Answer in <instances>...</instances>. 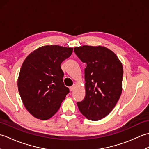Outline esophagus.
Segmentation results:
<instances>
[{
    "label": "esophagus",
    "mask_w": 149,
    "mask_h": 149,
    "mask_svg": "<svg viewBox=\"0 0 149 149\" xmlns=\"http://www.w3.org/2000/svg\"><path fill=\"white\" fill-rule=\"evenodd\" d=\"M75 88H76V85L74 84L71 87H70V91H74L75 89Z\"/></svg>",
    "instance_id": "obj_1"
}]
</instances>
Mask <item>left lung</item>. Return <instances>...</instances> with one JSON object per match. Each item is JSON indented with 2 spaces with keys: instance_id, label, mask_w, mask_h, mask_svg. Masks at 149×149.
I'll list each match as a JSON object with an SVG mask.
<instances>
[{
  "instance_id": "1",
  "label": "left lung",
  "mask_w": 149,
  "mask_h": 149,
  "mask_svg": "<svg viewBox=\"0 0 149 149\" xmlns=\"http://www.w3.org/2000/svg\"><path fill=\"white\" fill-rule=\"evenodd\" d=\"M74 52L83 63L86 95L77 102L79 109L90 120L97 121L111 112L122 91L123 66L112 50L98 45L76 47Z\"/></svg>"
}]
</instances>
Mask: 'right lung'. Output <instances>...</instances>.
I'll return each instance as SVG.
<instances>
[{"mask_svg": "<svg viewBox=\"0 0 149 149\" xmlns=\"http://www.w3.org/2000/svg\"><path fill=\"white\" fill-rule=\"evenodd\" d=\"M72 51L71 47L45 45L25 59L19 73L18 89L25 107L35 118H51L69 93L60 65Z\"/></svg>", "mask_w": 149, "mask_h": 149, "instance_id": "obj_1", "label": "right lung"}]
</instances>
